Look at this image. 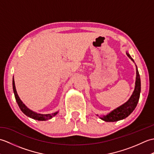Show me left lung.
Listing matches in <instances>:
<instances>
[{"instance_id": "8db88e82", "label": "left lung", "mask_w": 154, "mask_h": 154, "mask_svg": "<svg viewBox=\"0 0 154 154\" xmlns=\"http://www.w3.org/2000/svg\"><path fill=\"white\" fill-rule=\"evenodd\" d=\"M126 55H128L130 60H131L134 63V61L132 57L128 54V52L126 51ZM136 82H135V87L131 97L128 100L126 103H124L122 105L117 107L116 109H114L113 110L110 111L109 113H108L106 115H103V116H100L99 118L105 122H116L120 120L126 119V117L128 116L131 114L135 108L137 106V104L138 103L140 95V91H141V81H140V77L139 75V72L138 68L136 65ZM97 116H99L97 114Z\"/></svg>"}]
</instances>
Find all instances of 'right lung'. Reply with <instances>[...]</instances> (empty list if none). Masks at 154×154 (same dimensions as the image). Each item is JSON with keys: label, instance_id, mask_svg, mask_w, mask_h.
Here are the masks:
<instances>
[{"label": "right lung", "instance_id": "right-lung-1", "mask_svg": "<svg viewBox=\"0 0 154 154\" xmlns=\"http://www.w3.org/2000/svg\"><path fill=\"white\" fill-rule=\"evenodd\" d=\"M12 87H13V91H14L15 99H16V102H17V103L18 104L19 108L22 110V112L24 113L25 115H26L27 116L30 117V118H31V119H34V120L44 121V120H47L52 119V118L55 116L59 112L58 111H57V112H55L54 113L44 114L37 113V112H34V111L30 110V109H28V108L26 106L24 103H23L21 99H20V97L17 93V91H16V89L14 77H13V79H12Z\"/></svg>", "mask_w": 154, "mask_h": 154}]
</instances>
